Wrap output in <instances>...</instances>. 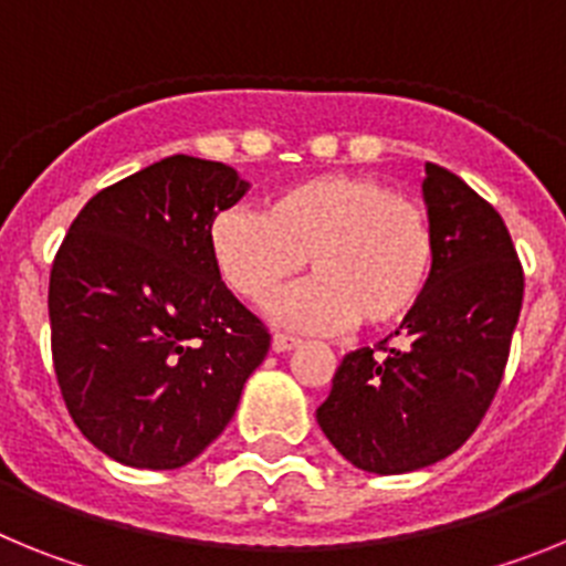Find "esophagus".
I'll use <instances>...</instances> for the list:
<instances>
[{"label":"esophagus","instance_id":"34e87169","mask_svg":"<svg viewBox=\"0 0 566 566\" xmlns=\"http://www.w3.org/2000/svg\"><path fill=\"white\" fill-rule=\"evenodd\" d=\"M300 345V337H292V334H283V332H274L272 337V348L277 354L283 352H292V348H297Z\"/></svg>","mask_w":566,"mask_h":566}]
</instances>
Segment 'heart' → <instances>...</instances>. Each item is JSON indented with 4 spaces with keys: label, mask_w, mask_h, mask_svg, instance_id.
I'll list each match as a JSON object with an SVG mask.
<instances>
[{
    "label": "heart",
    "mask_w": 566,
    "mask_h": 566,
    "mask_svg": "<svg viewBox=\"0 0 566 566\" xmlns=\"http://www.w3.org/2000/svg\"><path fill=\"white\" fill-rule=\"evenodd\" d=\"M209 254L227 286L258 306L306 263L317 277L274 306L312 332L388 326L422 297L433 266L428 209L371 175L323 172L280 189L263 214L227 209L209 227Z\"/></svg>",
    "instance_id": "b5f03b06"
}]
</instances>
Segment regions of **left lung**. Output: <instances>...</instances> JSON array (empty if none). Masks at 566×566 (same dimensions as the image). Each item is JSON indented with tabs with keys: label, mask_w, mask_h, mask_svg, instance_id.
I'll return each mask as SVG.
<instances>
[{
	"label": "left lung",
	"mask_w": 566,
	"mask_h": 566,
	"mask_svg": "<svg viewBox=\"0 0 566 566\" xmlns=\"http://www.w3.org/2000/svg\"><path fill=\"white\" fill-rule=\"evenodd\" d=\"M422 195L433 266L394 332L402 343L345 354L317 408L328 442L379 476L428 468L468 442L502 385L524 297L502 214L437 164L424 167Z\"/></svg>",
	"instance_id": "left-lung-1"
}]
</instances>
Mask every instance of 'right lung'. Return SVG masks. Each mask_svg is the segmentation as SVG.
Wrapping results in <instances>:
<instances>
[{"label":"right lung","instance_id":"add662e5","mask_svg":"<svg viewBox=\"0 0 566 566\" xmlns=\"http://www.w3.org/2000/svg\"><path fill=\"white\" fill-rule=\"evenodd\" d=\"M249 184L169 155L102 189L50 269V348L78 431L115 462L175 470L221 437L266 326L227 286L209 227Z\"/></svg>","mask_w":566,"mask_h":566}]
</instances>
